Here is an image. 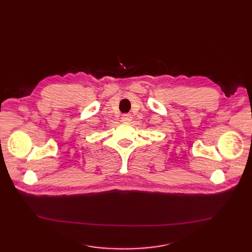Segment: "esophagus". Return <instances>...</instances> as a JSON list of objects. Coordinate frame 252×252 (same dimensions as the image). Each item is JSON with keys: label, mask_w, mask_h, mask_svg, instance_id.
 <instances>
[{"label": "esophagus", "mask_w": 252, "mask_h": 252, "mask_svg": "<svg viewBox=\"0 0 252 252\" xmlns=\"http://www.w3.org/2000/svg\"><path fill=\"white\" fill-rule=\"evenodd\" d=\"M130 121H131L130 114H125V115H123V117H122V122H123V123L127 124V123H129Z\"/></svg>", "instance_id": "34e87169"}]
</instances>
